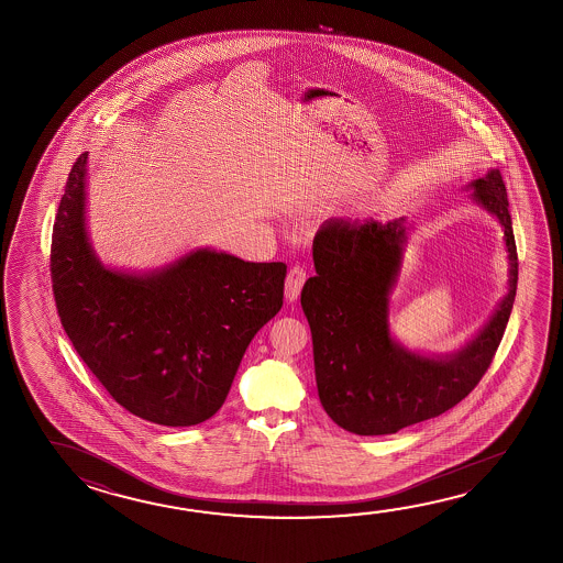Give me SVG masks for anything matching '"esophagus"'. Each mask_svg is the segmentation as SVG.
Here are the masks:
<instances>
[{
  "instance_id": "obj_1",
  "label": "esophagus",
  "mask_w": 563,
  "mask_h": 563,
  "mask_svg": "<svg viewBox=\"0 0 563 563\" xmlns=\"http://www.w3.org/2000/svg\"><path fill=\"white\" fill-rule=\"evenodd\" d=\"M306 268L300 265H295L288 271V277H286L285 296L288 302H295L296 298L300 296V290L306 283Z\"/></svg>"
}]
</instances>
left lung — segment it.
<instances>
[{
    "label": "left lung",
    "mask_w": 563,
    "mask_h": 563,
    "mask_svg": "<svg viewBox=\"0 0 563 563\" xmlns=\"http://www.w3.org/2000/svg\"><path fill=\"white\" fill-rule=\"evenodd\" d=\"M473 199L500 221L510 288L498 310L463 350L427 357L394 342L387 296L401 267L405 219H328L312 245L314 277L300 305L314 345L320 404L355 434H391L463 401L483 379L500 345L518 286V253L508 196L498 169L471 184Z\"/></svg>",
    "instance_id": "8db88e82"
}]
</instances>
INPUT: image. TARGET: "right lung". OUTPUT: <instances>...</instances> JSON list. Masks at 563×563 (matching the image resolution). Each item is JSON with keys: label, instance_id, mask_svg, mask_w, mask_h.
Returning a JSON list of instances; mask_svg holds the SVG:
<instances>
[{"label": "right lung", "instance_id": "add662e5", "mask_svg": "<svg viewBox=\"0 0 563 563\" xmlns=\"http://www.w3.org/2000/svg\"><path fill=\"white\" fill-rule=\"evenodd\" d=\"M87 156L70 168L51 239L60 324L126 411L166 427L203 423L225 401L251 340L280 310L286 265L198 249L142 277L102 267L85 229Z\"/></svg>", "mask_w": 563, "mask_h": 563}]
</instances>
